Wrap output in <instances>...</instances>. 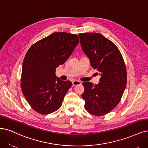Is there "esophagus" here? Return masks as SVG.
I'll use <instances>...</instances> for the list:
<instances>
[{
	"instance_id": "obj_1",
	"label": "esophagus",
	"mask_w": 148,
	"mask_h": 148,
	"mask_svg": "<svg viewBox=\"0 0 148 148\" xmlns=\"http://www.w3.org/2000/svg\"><path fill=\"white\" fill-rule=\"evenodd\" d=\"M81 84V83L78 80H75L72 82V84L73 86H78V85H80Z\"/></svg>"
}]
</instances>
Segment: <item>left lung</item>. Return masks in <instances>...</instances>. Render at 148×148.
Here are the masks:
<instances>
[{
  "label": "left lung",
  "instance_id": "obj_1",
  "mask_svg": "<svg viewBox=\"0 0 148 148\" xmlns=\"http://www.w3.org/2000/svg\"><path fill=\"white\" fill-rule=\"evenodd\" d=\"M79 37L90 65L100 75L98 84L83 83L84 91L81 97L89 113L103 116L113 110L123 96L127 84L125 65L119 49L101 34H79Z\"/></svg>",
  "mask_w": 148,
  "mask_h": 148
}]
</instances>
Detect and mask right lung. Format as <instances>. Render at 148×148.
<instances>
[{"label":"right lung","instance_id":"1","mask_svg":"<svg viewBox=\"0 0 148 148\" xmlns=\"http://www.w3.org/2000/svg\"><path fill=\"white\" fill-rule=\"evenodd\" d=\"M79 42L75 34L54 32L28 50L23 63L21 89L35 111L48 114L62 105L72 83L57 77L56 69L65 63Z\"/></svg>","mask_w":148,"mask_h":148}]
</instances>
